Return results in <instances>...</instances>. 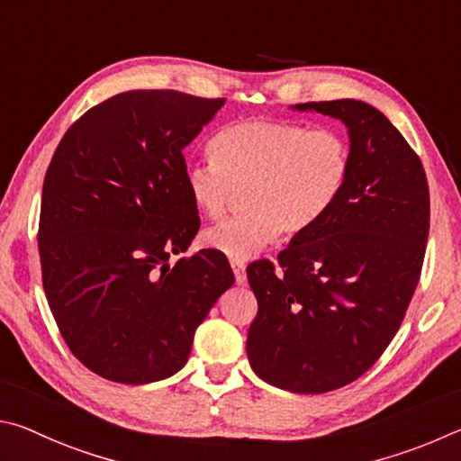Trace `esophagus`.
Listing matches in <instances>:
<instances>
[{
	"mask_svg": "<svg viewBox=\"0 0 461 461\" xmlns=\"http://www.w3.org/2000/svg\"><path fill=\"white\" fill-rule=\"evenodd\" d=\"M230 265H232V271H235V279H237V284H239V285H243L245 281H247L245 263H237V261H232Z\"/></svg>",
	"mask_w": 461,
	"mask_h": 461,
	"instance_id": "esophagus-1",
	"label": "esophagus"
}]
</instances>
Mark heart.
Returning a JSON list of instances; mask_svg holds the SVG:
<instances>
[{"instance_id": "b5f03b06", "label": "heart", "mask_w": 461, "mask_h": 461, "mask_svg": "<svg viewBox=\"0 0 461 461\" xmlns=\"http://www.w3.org/2000/svg\"><path fill=\"white\" fill-rule=\"evenodd\" d=\"M210 149L214 159L185 167V192L202 214L218 218L237 190H247V214L216 224L202 237L210 251L237 263L253 259L281 232L300 239L318 229L352 180V143L330 127L240 121L224 127Z\"/></svg>"}]
</instances>
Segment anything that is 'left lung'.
Here are the masks:
<instances>
[{"mask_svg": "<svg viewBox=\"0 0 461 461\" xmlns=\"http://www.w3.org/2000/svg\"><path fill=\"white\" fill-rule=\"evenodd\" d=\"M344 121L354 166L318 229L247 269L257 297L247 357L279 389L318 394L383 357L421 277L429 185L421 159L381 111L354 99L295 104ZM279 267V270L275 267Z\"/></svg>", "mask_w": 461, "mask_h": 461, "instance_id": "left-lung-1", "label": "left lung"}]
</instances>
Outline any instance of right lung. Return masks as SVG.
I'll use <instances>...</instances> for the list:
<instances>
[{"mask_svg": "<svg viewBox=\"0 0 461 461\" xmlns=\"http://www.w3.org/2000/svg\"><path fill=\"white\" fill-rule=\"evenodd\" d=\"M222 104L169 88L115 95L68 127L46 169V300L70 352L107 381L177 373L196 328L235 284L208 249L169 265L200 229L182 149Z\"/></svg>", "mask_w": 461, "mask_h": 461, "instance_id": "add662e5", "label": "right lung"}]
</instances>
